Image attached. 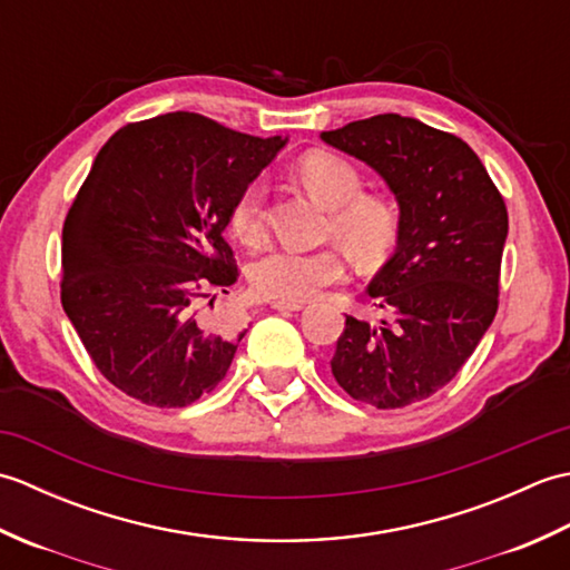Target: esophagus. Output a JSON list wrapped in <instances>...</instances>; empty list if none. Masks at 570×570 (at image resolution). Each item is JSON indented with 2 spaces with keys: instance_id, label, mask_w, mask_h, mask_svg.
<instances>
[{
  "instance_id": "esophagus-1",
  "label": "esophagus",
  "mask_w": 570,
  "mask_h": 570,
  "mask_svg": "<svg viewBox=\"0 0 570 570\" xmlns=\"http://www.w3.org/2000/svg\"><path fill=\"white\" fill-rule=\"evenodd\" d=\"M272 308L274 311H282V313H296V311H301L304 306H301V304H282V301H274Z\"/></svg>"
}]
</instances>
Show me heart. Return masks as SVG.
Returning a JSON list of instances; mask_svg holds the SVG:
<instances>
[{
  "label": "heart",
  "instance_id": "b5f03b06",
  "mask_svg": "<svg viewBox=\"0 0 570 570\" xmlns=\"http://www.w3.org/2000/svg\"><path fill=\"white\" fill-rule=\"evenodd\" d=\"M298 178L313 198L331 208V233L357 262H377L394 245L399 215L392 200L377 193H362L360 171L343 156L311 151L298 164ZM262 198L264 186L254 180L242 188L229 210V225L247 245H257L264 235ZM343 276L345 264L335 249L274 247L249 266L252 292L282 304H304Z\"/></svg>",
  "mask_w": 570,
  "mask_h": 570
}]
</instances>
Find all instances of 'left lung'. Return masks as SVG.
<instances>
[{
	"label": "left lung",
	"mask_w": 570,
	"mask_h": 570,
	"mask_svg": "<svg viewBox=\"0 0 570 570\" xmlns=\"http://www.w3.org/2000/svg\"><path fill=\"white\" fill-rule=\"evenodd\" d=\"M321 139L374 168L399 203L396 249L367 286L386 316L345 318L333 377L357 402L402 409L451 382L498 313L507 208L463 139L377 115Z\"/></svg>",
	"instance_id": "left-lung-1"
}]
</instances>
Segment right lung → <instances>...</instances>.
<instances>
[{"instance_id":"add662e5","label":"right lung","mask_w":570,"mask_h":570,"mask_svg":"<svg viewBox=\"0 0 570 570\" xmlns=\"http://www.w3.org/2000/svg\"><path fill=\"white\" fill-rule=\"evenodd\" d=\"M284 144L168 112L100 149L63 225L60 301L95 367L127 396L188 406L227 374L247 331L200 306L237 282L229 210Z\"/></svg>"}]
</instances>
